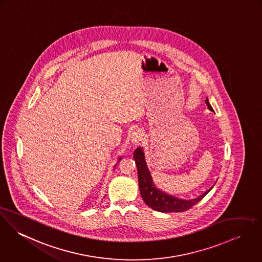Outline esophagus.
<instances>
[{"label": "esophagus", "instance_id": "esophagus-1", "mask_svg": "<svg viewBox=\"0 0 262 262\" xmlns=\"http://www.w3.org/2000/svg\"><path fill=\"white\" fill-rule=\"evenodd\" d=\"M142 137H143V135H142L141 130H139V129L134 130V132L129 135L130 143H132L133 145H138V144L140 143V141L142 140Z\"/></svg>", "mask_w": 262, "mask_h": 262}]
</instances>
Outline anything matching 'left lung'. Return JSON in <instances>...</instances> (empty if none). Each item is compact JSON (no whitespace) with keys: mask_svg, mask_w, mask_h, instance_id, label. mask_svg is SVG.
<instances>
[{"mask_svg":"<svg viewBox=\"0 0 262 262\" xmlns=\"http://www.w3.org/2000/svg\"><path fill=\"white\" fill-rule=\"evenodd\" d=\"M205 102H206L208 108L211 112H214L212 106L209 103L208 98H206ZM134 159L136 161V165H137V169H138L139 186H140L142 198L148 207H150L151 209H154L156 211L164 212V213L187 211L190 208H192L194 205L200 202L213 188V187H211L204 194L200 195L199 197H197L195 199H192V200H183V199L177 198L172 195H168L167 193L159 190L155 186L152 178L150 176V172L145 163V152H144L143 147H138L135 150Z\"/></svg>","mask_w":262,"mask_h":262,"instance_id":"1","label":"left lung"}]
</instances>
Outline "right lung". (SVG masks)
<instances>
[{"mask_svg": "<svg viewBox=\"0 0 262 262\" xmlns=\"http://www.w3.org/2000/svg\"><path fill=\"white\" fill-rule=\"evenodd\" d=\"M120 159H121V158H119V159H118V161H119V160H120Z\"/></svg>", "mask_w": 262, "mask_h": 262, "instance_id": "1", "label": "right lung"}]
</instances>
